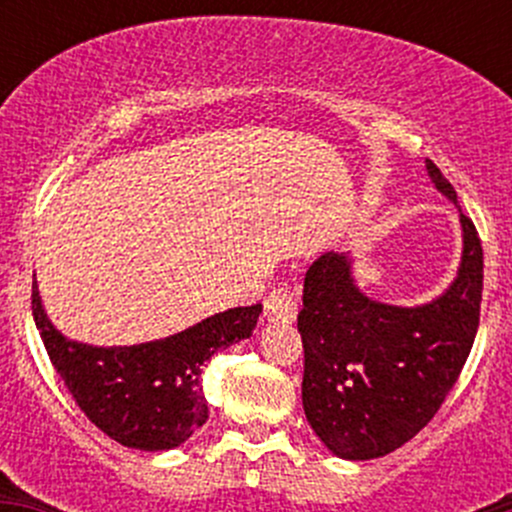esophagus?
I'll use <instances>...</instances> for the list:
<instances>
[{"label": "esophagus", "instance_id": "obj_1", "mask_svg": "<svg viewBox=\"0 0 512 512\" xmlns=\"http://www.w3.org/2000/svg\"><path fill=\"white\" fill-rule=\"evenodd\" d=\"M297 307H299L297 289L289 287V285H280L267 294L265 317L270 319V322L289 324V322H294V317H297Z\"/></svg>", "mask_w": 512, "mask_h": 512}]
</instances>
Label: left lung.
<instances>
[{"label":"left lung","mask_w":512,"mask_h":512,"mask_svg":"<svg viewBox=\"0 0 512 512\" xmlns=\"http://www.w3.org/2000/svg\"><path fill=\"white\" fill-rule=\"evenodd\" d=\"M436 188L458 203L433 160ZM458 277L433 302L394 307L354 285L349 255L327 252L304 275L297 329L304 347L302 404L324 446L369 461L416 436L446 401L471 354L483 299V247L461 213Z\"/></svg>","instance_id":"1"}]
</instances>
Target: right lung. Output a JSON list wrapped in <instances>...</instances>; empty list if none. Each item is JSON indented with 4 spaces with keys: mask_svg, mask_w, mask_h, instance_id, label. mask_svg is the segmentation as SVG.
<instances>
[{
    "mask_svg": "<svg viewBox=\"0 0 512 512\" xmlns=\"http://www.w3.org/2000/svg\"><path fill=\"white\" fill-rule=\"evenodd\" d=\"M32 312L56 374L89 421L121 446L168 451L208 421L205 361L250 339L262 304L227 309L173 337L133 347H91L66 339L46 317L36 282Z\"/></svg>",
    "mask_w": 512,
    "mask_h": 512,
    "instance_id": "add662e5",
    "label": "right lung"
}]
</instances>
